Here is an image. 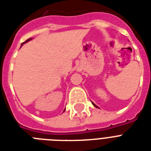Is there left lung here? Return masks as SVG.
<instances>
[{
  "instance_id": "8db88e82",
  "label": "left lung",
  "mask_w": 151,
  "mask_h": 151,
  "mask_svg": "<svg viewBox=\"0 0 151 151\" xmlns=\"http://www.w3.org/2000/svg\"><path fill=\"white\" fill-rule=\"evenodd\" d=\"M93 103V106H95V107H96V108H99V107H98V106H96V105L95 103Z\"/></svg>"
}]
</instances>
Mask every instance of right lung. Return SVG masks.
<instances>
[{"label": "right lung", "instance_id": "1", "mask_svg": "<svg viewBox=\"0 0 151 151\" xmlns=\"http://www.w3.org/2000/svg\"><path fill=\"white\" fill-rule=\"evenodd\" d=\"M32 38H29V39L27 40V41H25V42H23V43H22V46L24 44H25V43H27V42H29V41H31V40H32ZM64 111H65V110H64Z\"/></svg>", "mask_w": 151, "mask_h": 151}]
</instances>
